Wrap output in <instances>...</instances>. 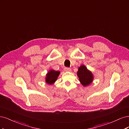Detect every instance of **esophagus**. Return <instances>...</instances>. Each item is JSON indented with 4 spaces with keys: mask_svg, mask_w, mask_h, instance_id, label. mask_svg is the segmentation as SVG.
Listing matches in <instances>:
<instances>
[{
    "mask_svg": "<svg viewBox=\"0 0 129 129\" xmlns=\"http://www.w3.org/2000/svg\"><path fill=\"white\" fill-rule=\"evenodd\" d=\"M64 71L66 72H71V69L69 68H64Z\"/></svg>",
    "mask_w": 129,
    "mask_h": 129,
    "instance_id": "34e87169",
    "label": "esophagus"
}]
</instances>
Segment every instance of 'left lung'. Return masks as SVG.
I'll return each instance as SVG.
<instances>
[{"label": "left lung", "instance_id": "obj_1", "mask_svg": "<svg viewBox=\"0 0 129 129\" xmlns=\"http://www.w3.org/2000/svg\"><path fill=\"white\" fill-rule=\"evenodd\" d=\"M77 75L83 86H86L93 81V74L91 72L87 69L85 65H81L79 68Z\"/></svg>", "mask_w": 129, "mask_h": 129}]
</instances>
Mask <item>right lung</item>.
Masks as SVG:
<instances>
[{
    "mask_svg": "<svg viewBox=\"0 0 129 129\" xmlns=\"http://www.w3.org/2000/svg\"><path fill=\"white\" fill-rule=\"evenodd\" d=\"M60 72L55 70H50L47 74L46 82L49 85H51L55 82L59 75Z\"/></svg>",
    "mask_w": 129,
    "mask_h": 129,
    "instance_id": "right-lung-1",
    "label": "right lung"
}]
</instances>
